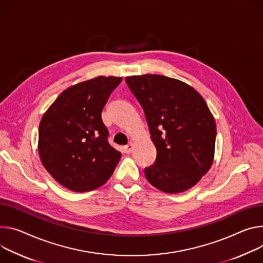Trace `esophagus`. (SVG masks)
<instances>
[{"mask_svg":"<svg viewBox=\"0 0 263 263\" xmlns=\"http://www.w3.org/2000/svg\"><path fill=\"white\" fill-rule=\"evenodd\" d=\"M132 150H133V144H132V142H130V144H128V145H126V146L124 147L125 153H131Z\"/></svg>","mask_w":263,"mask_h":263,"instance_id":"obj_1","label":"esophagus"}]
</instances>
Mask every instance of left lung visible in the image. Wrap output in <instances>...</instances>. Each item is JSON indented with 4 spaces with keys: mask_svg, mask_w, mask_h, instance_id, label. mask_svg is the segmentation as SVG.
Segmentation results:
<instances>
[{
    "mask_svg": "<svg viewBox=\"0 0 263 263\" xmlns=\"http://www.w3.org/2000/svg\"><path fill=\"white\" fill-rule=\"evenodd\" d=\"M126 83L144 109L157 151L146 178L170 194L194 186L215 153L216 124L205 101L193 87L164 76L127 77Z\"/></svg>",
    "mask_w": 263,
    "mask_h": 263,
    "instance_id": "8db88e82",
    "label": "left lung"
}]
</instances>
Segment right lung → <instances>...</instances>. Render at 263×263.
I'll use <instances>...</instances> for the list:
<instances>
[{
	"mask_svg": "<svg viewBox=\"0 0 263 263\" xmlns=\"http://www.w3.org/2000/svg\"><path fill=\"white\" fill-rule=\"evenodd\" d=\"M117 77H98L63 91L39 127V154L44 168L60 184L86 192L107 182L122 157L109 145L102 111Z\"/></svg>",
	"mask_w": 263,
	"mask_h": 263,
	"instance_id": "right-lung-1",
	"label": "right lung"
}]
</instances>
